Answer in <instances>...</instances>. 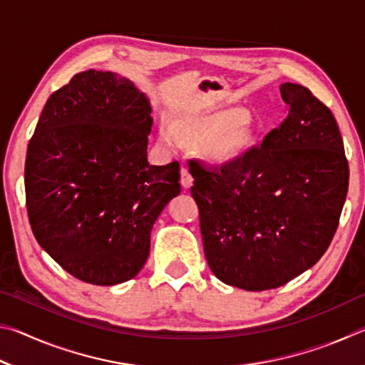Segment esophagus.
Instances as JSON below:
<instances>
[{"instance_id": "obj_1", "label": "esophagus", "mask_w": 365, "mask_h": 365, "mask_svg": "<svg viewBox=\"0 0 365 365\" xmlns=\"http://www.w3.org/2000/svg\"><path fill=\"white\" fill-rule=\"evenodd\" d=\"M180 183H182L183 188H190L191 185H193V177H191V174H190L187 168L180 169Z\"/></svg>"}]
</instances>
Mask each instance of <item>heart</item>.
I'll return each mask as SVG.
<instances>
[{
	"instance_id": "1",
	"label": "heart",
	"mask_w": 365,
	"mask_h": 365,
	"mask_svg": "<svg viewBox=\"0 0 365 365\" xmlns=\"http://www.w3.org/2000/svg\"><path fill=\"white\" fill-rule=\"evenodd\" d=\"M160 141L174 150L180 141L202 145V154L209 163L232 165L238 163L257 140V132L246 119L243 109H225L214 114L191 117L172 125L163 120L159 127Z\"/></svg>"
}]
</instances>
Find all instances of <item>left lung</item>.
<instances>
[{
	"mask_svg": "<svg viewBox=\"0 0 365 365\" xmlns=\"http://www.w3.org/2000/svg\"><path fill=\"white\" fill-rule=\"evenodd\" d=\"M287 117L232 165L191 160L202 245L214 275L262 292L311 269L330 246L349 168L331 110L306 86L282 83Z\"/></svg>",
	"mask_w": 365,
	"mask_h": 365,
	"instance_id": "1",
	"label": "left lung"
}]
</instances>
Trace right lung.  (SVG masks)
<instances>
[{"instance_id":"add662e5","label":"right lung","mask_w":365,"mask_h":365,"mask_svg":"<svg viewBox=\"0 0 365 365\" xmlns=\"http://www.w3.org/2000/svg\"><path fill=\"white\" fill-rule=\"evenodd\" d=\"M150 100L114 72H80L48 98L27 148L26 200L36 242L91 285L133 279L154 222L180 193V165H150Z\"/></svg>"}]
</instances>
